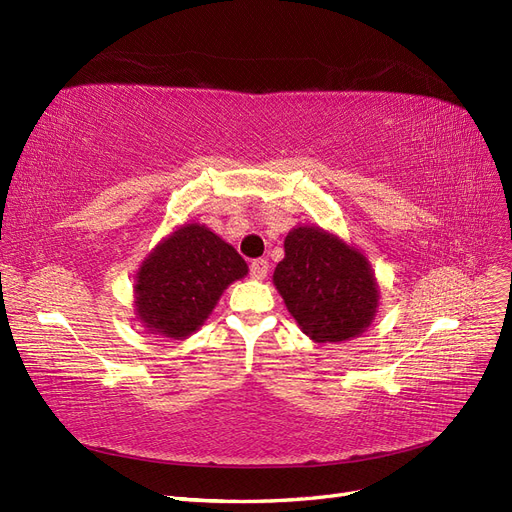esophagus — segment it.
I'll return each instance as SVG.
<instances>
[{
	"instance_id": "esophagus-1",
	"label": "esophagus",
	"mask_w": 512,
	"mask_h": 512,
	"mask_svg": "<svg viewBox=\"0 0 512 512\" xmlns=\"http://www.w3.org/2000/svg\"><path fill=\"white\" fill-rule=\"evenodd\" d=\"M250 273H252V277H256V279H264V277H267V273H269V262L264 260V258L252 260Z\"/></svg>"
}]
</instances>
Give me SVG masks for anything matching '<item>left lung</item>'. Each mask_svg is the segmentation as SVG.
<instances>
[{
	"mask_svg": "<svg viewBox=\"0 0 512 512\" xmlns=\"http://www.w3.org/2000/svg\"><path fill=\"white\" fill-rule=\"evenodd\" d=\"M284 248L273 281L305 334L337 343L364 332L379 301L366 258L322 228H294Z\"/></svg>",
	"mask_w": 512,
	"mask_h": 512,
	"instance_id": "left-lung-1",
	"label": "left lung"
}]
</instances>
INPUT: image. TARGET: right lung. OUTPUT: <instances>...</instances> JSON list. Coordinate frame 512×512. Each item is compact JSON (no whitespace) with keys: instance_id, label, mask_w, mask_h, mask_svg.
Returning <instances> with one entry per match:
<instances>
[{"instance_id":"right-lung-1","label":"right lung","mask_w":512,"mask_h":512,"mask_svg":"<svg viewBox=\"0 0 512 512\" xmlns=\"http://www.w3.org/2000/svg\"><path fill=\"white\" fill-rule=\"evenodd\" d=\"M248 273L233 245L199 224L175 231L137 273V315L152 332L184 339L216 307L218 298Z\"/></svg>"}]
</instances>
